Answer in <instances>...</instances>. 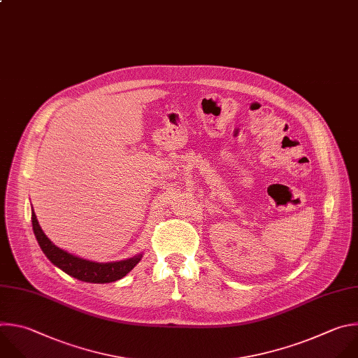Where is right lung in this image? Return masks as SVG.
Returning a JSON list of instances; mask_svg holds the SVG:
<instances>
[{"label": "right lung", "mask_w": 358, "mask_h": 358, "mask_svg": "<svg viewBox=\"0 0 358 358\" xmlns=\"http://www.w3.org/2000/svg\"><path fill=\"white\" fill-rule=\"evenodd\" d=\"M32 229L39 243V247L42 248L45 255L49 258V261H52V264L59 266L67 275L75 276L85 282L108 283V282L118 280L122 276H125L141 261V257H142L139 254L129 259H124L118 262H106V264L92 262L87 259L78 258L75 255L60 250L55 244H52V241L42 231L34 210H32Z\"/></svg>", "instance_id": "1"}]
</instances>
